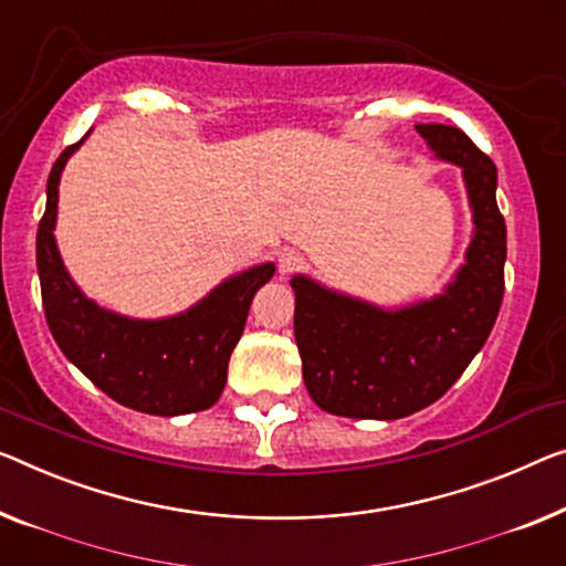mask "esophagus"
<instances>
[{
  "label": "esophagus",
  "mask_w": 566,
  "mask_h": 566,
  "mask_svg": "<svg viewBox=\"0 0 566 566\" xmlns=\"http://www.w3.org/2000/svg\"><path fill=\"white\" fill-rule=\"evenodd\" d=\"M280 274L282 276H290L292 272H297V269L302 266V256L297 254V251H284V254H280Z\"/></svg>",
  "instance_id": "34e87169"
}]
</instances>
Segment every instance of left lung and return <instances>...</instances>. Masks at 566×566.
<instances>
[{
	"label": "left lung",
	"instance_id": "left-lung-1",
	"mask_svg": "<svg viewBox=\"0 0 566 566\" xmlns=\"http://www.w3.org/2000/svg\"><path fill=\"white\" fill-rule=\"evenodd\" d=\"M417 132L437 159L462 170L475 226L465 264L440 294L401 307L292 276L302 378L327 415L389 421L429 407L462 376L499 317L505 264L499 170L458 126L417 124Z\"/></svg>",
	"mask_w": 566,
	"mask_h": 566
}]
</instances>
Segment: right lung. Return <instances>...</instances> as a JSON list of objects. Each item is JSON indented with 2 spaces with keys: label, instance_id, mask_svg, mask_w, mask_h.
<instances>
[{
  "label": "right lung",
  "instance_id": "right-lung-1",
  "mask_svg": "<svg viewBox=\"0 0 566 566\" xmlns=\"http://www.w3.org/2000/svg\"><path fill=\"white\" fill-rule=\"evenodd\" d=\"M86 137L55 159L38 229V274L50 333L63 356L124 407L155 417L210 409L223 394L251 300L274 276V264L243 269L170 317L137 319L96 305L71 280L53 233L63 167Z\"/></svg>",
  "mask_w": 566,
  "mask_h": 566
}]
</instances>
